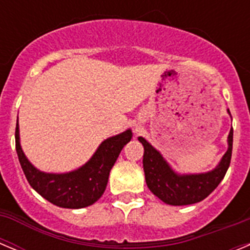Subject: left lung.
I'll list each match as a JSON object with an SVG mask.
<instances>
[{
  "instance_id": "left-lung-1",
  "label": "left lung",
  "mask_w": 250,
  "mask_h": 250,
  "mask_svg": "<svg viewBox=\"0 0 250 250\" xmlns=\"http://www.w3.org/2000/svg\"><path fill=\"white\" fill-rule=\"evenodd\" d=\"M228 112L230 114L229 110ZM139 141L144 146L143 167L150 191L169 205H189L204 200L225 176L233 150V127L228 136V150L218 167L203 174H176L144 138L140 136Z\"/></svg>"
}]
</instances>
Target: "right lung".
<instances>
[{"instance_id":"add662e5","label":"right lung","mask_w":250,"mask_h":250,"mask_svg":"<svg viewBox=\"0 0 250 250\" xmlns=\"http://www.w3.org/2000/svg\"><path fill=\"white\" fill-rule=\"evenodd\" d=\"M131 136L129 129L106 139L85 165L70 173L50 174L40 171L25 156L20 145L19 123L15 132L20 164L31 187L52 204L68 209L89 207L100 199L107 185L110 170Z\"/></svg>"}]
</instances>
